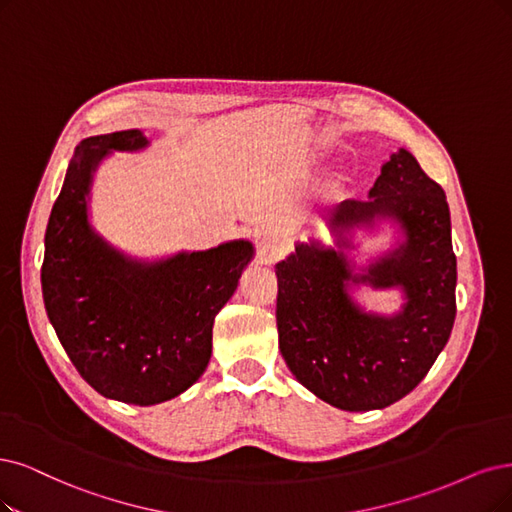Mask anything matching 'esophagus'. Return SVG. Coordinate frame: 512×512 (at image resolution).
I'll return each instance as SVG.
<instances>
[{
    "label": "esophagus",
    "instance_id": "34e87169",
    "mask_svg": "<svg viewBox=\"0 0 512 512\" xmlns=\"http://www.w3.org/2000/svg\"><path fill=\"white\" fill-rule=\"evenodd\" d=\"M282 255H285V244H282L280 238L276 236H263L257 242V261L259 263H276Z\"/></svg>",
    "mask_w": 512,
    "mask_h": 512
}]
</instances>
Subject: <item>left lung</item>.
Instances as JSON below:
<instances>
[{
	"instance_id": "obj_1",
	"label": "left lung",
	"mask_w": 512,
	"mask_h": 512,
	"mask_svg": "<svg viewBox=\"0 0 512 512\" xmlns=\"http://www.w3.org/2000/svg\"><path fill=\"white\" fill-rule=\"evenodd\" d=\"M371 200H344L333 208L335 246L375 217L401 221L407 240L399 251L352 276L344 253L316 240L297 244L276 266L278 346L287 367L318 399L346 411L384 409L418 386L445 348L456 320V255L449 206L409 151L384 166ZM401 284L408 304L386 319L358 311L345 282Z\"/></svg>"
}]
</instances>
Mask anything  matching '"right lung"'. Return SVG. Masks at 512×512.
<instances>
[{"label":"right lung","mask_w":512,"mask_h":512,"mask_svg":"<svg viewBox=\"0 0 512 512\" xmlns=\"http://www.w3.org/2000/svg\"><path fill=\"white\" fill-rule=\"evenodd\" d=\"M147 145L141 130L84 139L46 227L44 306L75 369L107 399L156 405L192 386L213 350V323L253 257L251 242L130 261L88 225V187L107 151Z\"/></svg>","instance_id":"right-lung-1"}]
</instances>
